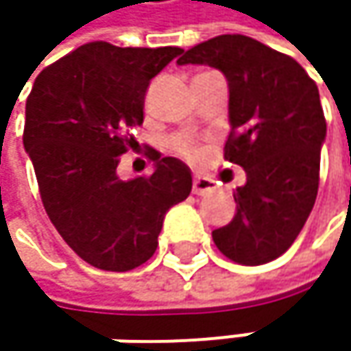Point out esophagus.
Returning <instances> with one entry per match:
<instances>
[{
  "label": "esophagus",
  "instance_id": "34e87169",
  "mask_svg": "<svg viewBox=\"0 0 351 351\" xmlns=\"http://www.w3.org/2000/svg\"><path fill=\"white\" fill-rule=\"evenodd\" d=\"M215 191V180L209 176H195L193 178V193L195 195H209Z\"/></svg>",
  "mask_w": 351,
  "mask_h": 351
}]
</instances>
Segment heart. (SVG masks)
<instances>
[{
	"instance_id": "b5f03b06",
	"label": "heart",
	"mask_w": 351,
	"mask_h": 351,
	"mask_svg": "<svg viewBox=\"0 0 351 351\" xmlns=\"http://www.w3.org/2000/svg\"><path fill=\"white\" fill-rule=\"evenodd\" d=\"M173 148L178 154H182L184 158H197L199 156V148L191 140H186V138H175L173 140Z\"/></svg>"
}]
</instances>
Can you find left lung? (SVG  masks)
<instances>
[{
  "mask_svg": "<svg viewBox=\"0 0 351 351\" xmlns=\"http://www.w3.org/2000/svg\"><path fill=\"white\" fill-rule=\"evenodd\" d=\"M176 64H207L230 87L226 158L245 171L234 219L213 242L230 260L258 266L285 254L303 230L319 186L327 125L315 81L291 56L242 34L215 36Z\"/></svg>",
  "mask_w": 351,
  "mask_h": 351,
  "instance_id": "8db88e82",
  "label": "left lung"
}]
</instances>
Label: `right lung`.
<instances>
[{
    "label": "right lung",
    "mask_w": 351,
    "mask_h": 351,
    "mask_svg": "<svg viewBox=\"0 0 351 351\" xmlns=\"http://www.w3.org/2000/svg\"><path fill=\"white\" fill-rule=\"evenodd\" d=\"M180 52L89 42L46 66L28 95L24 148L44 209L95 268L125 272L150 260L167 211L191 193V169L156 150L150 176L117 175L150 81Z\"/></svg>",
    "instance_id": "obj_1"
}]
</instances>
